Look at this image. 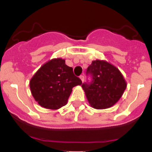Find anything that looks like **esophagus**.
Returning a JSON list of instances; mask_svg holds the SVG:
<instances>
[{"mask_svg":"<svg viewBox=\"0 0 152 152\" xmlns=\"http://www.w3.org/2000/svg\"><path fill=\"white\" fill-rule=\"evenodd\" d=\"M80 80H81V81H82V82H84V75H80Z\"/></svg>","mask_w":152,"mask_h":152,"instance_id":"esophagus-1","label":"esophagus"}]
</instances>
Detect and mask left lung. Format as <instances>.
I'll use <instances>...</instances> for the list:
<instances>
[{
	"label": "left lung",
	"mask_w": 152,
	"mask_h": 152,
	"mask_svg": "<svg viewBox=\"0 0 152 152\" xmlns=\"http://www.w3.org/2000/svg\"><path fill=\"white\" fill-rule=\"evenodd\" d=\"M92 80L84 83L82 88L90 105L102 110L113 107L123 96L126 82L116 67L106 61H93L87 69Z\"/></svg>",
	"instance_id": "8db88e82"
}]
</instances>
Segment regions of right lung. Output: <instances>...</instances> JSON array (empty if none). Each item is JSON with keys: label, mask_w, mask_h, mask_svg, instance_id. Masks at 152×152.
Instances as JSON below:
<instances>
[{"label": "right lung", "mask_w": 152, "mask_h": 152, "mask_svg": "<svg viewBox=\"0 0 152 152\" xmlns=\"http://www.w3.org/2000/svg\"><path fill=\"white\" fill-rule=\"evenodd\" d=\"M82 81L73 73L64 59L53 58L41 66L29 81L35 100L42 107L58 110L68 102L72 88Z\"/></svg>", "instance_id": "add662e5"}]
</instances>
